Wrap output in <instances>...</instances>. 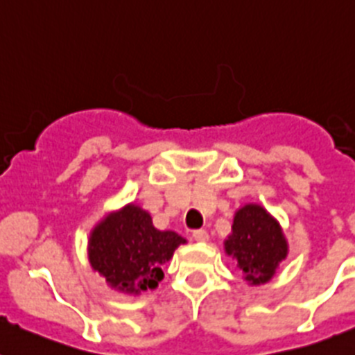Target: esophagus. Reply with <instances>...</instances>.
I'll return each mask as SVG.
<instances>
[{"label": "esophagus", "instance_id": "34e87169", "mask_svg": "<svg viewBox=\"0 0 355 355\" xmlns=\"http://www.w3.org/2000/svg\"><path fill=\"white\" fill-rule=\"evenodd\" d=\"M193 238L196 241H208V233L205 230H196L193 231Z\"/></svg>", "mask_w": 355, "mask_h": 355}]
</instances>
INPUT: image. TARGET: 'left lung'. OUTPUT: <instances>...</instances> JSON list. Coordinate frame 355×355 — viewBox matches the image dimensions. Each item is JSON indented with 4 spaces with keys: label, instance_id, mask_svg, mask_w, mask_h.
Listing matches in <instances>:
<instances>
[{
    "label": "left lung",
    "instance_id": "obj_1",
    "mask_svg": "<svg viewBox=\"0 0 355 355\" xmlns=\"http://www.w3.org/2000/svg\"><path fill=\"white\" fill-rule=\"evenodd\" d=\"M224 252L233 257L248 286L268 284L289 254L282 226L264 207L245 203L234 211Z\"/></svg>",
    "mask_w": 355,
    "mask_h": 355
}]
</instances>
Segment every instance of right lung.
<instances>
[{
	"instance_id": "obj_1",
	"label": "right lung",
	"mask_w": 355,
	"mask_h": 355,
	"mask_svg": "<svg viewBox=\"0 0 355 355\" xmlns=\"http://www.w3.org/2000/svg\"><path fill=\"white\" fill-rule=\"evenodd\" d=\"M184 243L187 240L175 231L154 227L150 214L140 205L128 203L108 211L92 227L87 257L112 289L140 296L159 286L162 268Z\"/></svg>"
}]
</instances>
